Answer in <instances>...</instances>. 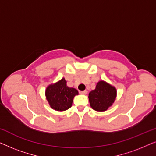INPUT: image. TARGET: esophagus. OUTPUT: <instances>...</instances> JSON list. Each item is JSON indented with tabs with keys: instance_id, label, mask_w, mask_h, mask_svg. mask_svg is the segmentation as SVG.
<instances>
[{
	"instance_id": "obj_1",
	"label": "esophagus",
	"mask_w": 156,
	"mask_h": 156,
	"mask_svg": "<svg viewBox=\"0 0 156 156\" xmlns=\"http://www.w3.org/2000/svg\"><path fill=\"white\" fill-rule=\"evenodd\" d=\"M80 93L82 94H84V95H85V94H87V90L82 91H81Z\"/></svg>"
}]
</instances>
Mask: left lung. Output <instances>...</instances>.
Here are the masks:
<instances>
[{"label":"left lung","instance_id":"obj_1","mask_svg":"<svg viewBox=\"0 0 156 156\" xmlns=\"http://www.w3.org/2000/svg\"><path fill=\"white\" fill-rule=\"evenodd\" d=\"M116 96V90L110 84L100 81L96 89L89 94L91 107L97 112H104L114 103Z\"/></svg>","mask_w":156,"mask_h":156}]
</instances>
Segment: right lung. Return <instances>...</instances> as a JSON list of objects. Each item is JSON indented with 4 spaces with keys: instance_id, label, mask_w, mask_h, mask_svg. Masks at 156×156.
Returning <instances> with one entry per match:
<instances>
[{
    "instance_id": "obj_1",
    "label": "right lung",
    "mask_w": 156,
    "mask_h": 156,
    "mask_svg": "<svg viewBox=\"0 0 156 156\" xmlns=\"http://www.w3.org/2000/svg\"><path fill=\"white\" fill-rule=\"evenodd\" d=\"M77 94L78 91L67 87V82L64 78L46 89L47 100L51 108L61 112L71 107L74 96Z\"/></svg>"
}]
</instances>
